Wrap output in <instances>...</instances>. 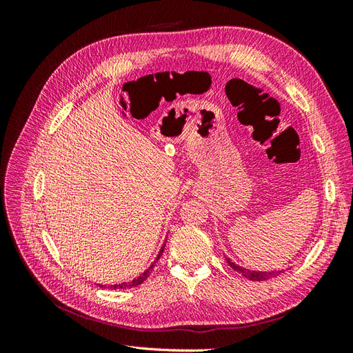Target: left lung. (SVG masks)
Segmentation results:
<instances>
[{
	"mask_svg": "<svg viewBox=\"0 0 353 353\" xmlns=\"http://www.w3.org/2000/svg\"><path fill=\"white\" fill-rule=\"evenodd\" d=\"M225 261L228 262V265L231 266V268H232L234 271L241 274V275L244 276V279L252 280V281H266V280H270V279H275V276H279L280 274L284 272V270H279V271H254V270H245V268H243V266L237 265L236 262H232L230 258H227V256H225Z\"/></svg>",
	"mask_w": 353,
	"mask_h": 353,
	"instance_id": "8db88e82",
	"label": "left lung"
}]
</instances>
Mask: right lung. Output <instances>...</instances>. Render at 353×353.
Masks as SVG:
<instances>
[{
    "instance_id": "1",
    "label": "right lung",
    "mask_w": 353,
    "mask_h": 353,
    "mask_svg": "<svg viewBox=\"0 0 353 353\" xmlns=\"http://www.w3.org/2000/svg\"><path fill=\"white\" fill-rule=\"evenodd\" d=\"M165 245H166V241L162 244V248H160V250H159V253H157V256H156V259H154V262L148 266V268L141 274V275H138L137 279H134V280H131V281H128V283H121V284H113V285H110V288H132V287H137V285H140L144 280H147V276L150 275V272H152V270L154 268V263L160 259V256H162V253H163V250H165ZM97 285H100V287H103L101 284H97Z\"/></svg>"
}]
</instances>
